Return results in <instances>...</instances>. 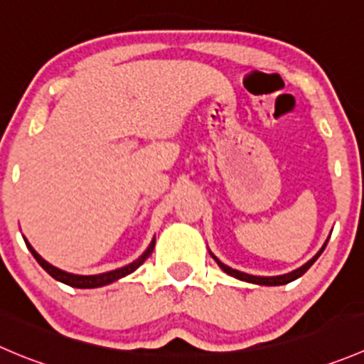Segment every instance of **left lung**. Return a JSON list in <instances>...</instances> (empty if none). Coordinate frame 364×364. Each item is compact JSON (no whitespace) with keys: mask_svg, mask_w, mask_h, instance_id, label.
<instances>
[{"mask_svg":"<svg viewBox=\"0 0 364 364\" xmlns=\"http://www.w3.org/2000/svg\"><path fill=\"white\" fill-rule=\"evenodd\" d=\"M326 245H327V242L323 243V247H322V249H320L318 252H316L315 256H313L311 259L308 261V263H304V264H302L301 268H297V270L290 272V274H284V276H274V277L250 276V274H245V272L235 270V268H231V267H228V264H224V263H222V261L218 259L217 256H213V254H211V252H210V254H211V257H213V259L217 261V264H218V267H220L222 270H224L225 274H229V276H231V277H236V279H240V281H245V283L261 284V287H281V284H288V283H291V281L299 279V277H301L302 274H306V272H308V268L311 267V264L315 263L316 259H318V256H320V254L323 252V249H326Z\"/></svg>","mask_w":364,"mask_h":364,"instance_id":"obj_1","label":"left lung"}]
</instances>
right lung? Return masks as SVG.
I'll list each match as a JSON object with an SVG mask.
<instances>
[{"label":"right lung","instance_id":"1","mask_svg":"<svg viewBox=\"0 0 364 364\" xmlns=\"http://www.w3.org/2000/svg\"><path fill=\"white\" fill-rule=\"evenodd\" d=\"M24 242H26V247L30 249V252L33 254L35 259L38 261V264H41V267L44 268L46 272H48L53 279L60 281V283L67 284V287H73V288H100V287H107V284L114 283V281L121 279V277L129 276L132 272H135L136 268H139L140 264H142L144 261H146L147 257L151 256V252H153L156 240L153 238V242L149 243V247L146 249V252H144L142 256L139 257V259L133 261V263L126 264V267H122V268H117V270L105 272V274H97V276H77V274H69V272H65V270H60V268L53 267L51 263H48V261H46L44 257H42L41 254H38L37 250H35L33 247L28 243L26 238H24Z\"/></svg>","mask_w":364,"mask_h":364}]
</instances>
